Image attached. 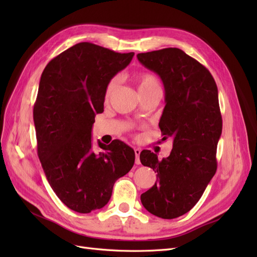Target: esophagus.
<instances>
[{
  "mask_svg": "<svg viewBox=\"0 0 257 257\" xmlns=\"http://www.w3.org/2000/svg\"><path fill=\"white\" fill-rule=\"evenodd\" d=\"M134 151H135V157H136L135 163L137 165H139V164H141V160H139V155H141V149L136 148V149H134Z\"/></svg>",
  "mask_w": 257,
  "mask_h": 257,
  "instance_id": "34e87169",
  "label": "esophagus"
}]
</instances>
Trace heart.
Masks as SVG:
<instances>
[{"mask_svg":"<svg viewBox=\"0 0 257 257\" xmlns=\"http://www.w3.org/2000/svg\"><path fill=\"white\" fill-rule=\"evenodd\" d=\"M120 81L119 77H113V78L108 82L106 90H105V100H109L112 94L114 93L116 87H118ZM160 89V82L157 77L150 73H143L138 76V90L141 95L146 92L152 90Z\"/></svg>","mask_w":257,"mask_h":257,"instance_id":"obj_1","label":"heart"}]
</instances>
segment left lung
<instances>
[{
	"label": "left lung",
	"instance_id": "left-lung-1",
	"mask_svg": "<svg viewBox=\"0 0 257 257\" xmlns=\"http://www.w3.org/2000/svg\"><path fill=\"white\" fill-rule=\"evenodd\" d=\"M137 59L164 83L165 108L159 126L163 138H173L169 157L159 160L150 150L141 153L157 182L141 199L162 219L181 216L196 205L216 172V147L222 115L216 83L208 69L178 48L138 53Z\"/></svg>",
	"mask_w": 257,
	"mask_h": 257
}]
</instances>
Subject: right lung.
Here are the masks:
<instances>
[{"label": "right lung", "mask_w": 257, "mask_h": 257, "mask_svg": "<svg viewBox=\"0 0 257 257\" xmlns=\"http://www.w3.org/2000/svg\"><path fill=\"white\" fill-rule=\"evenodd\" d=\"M133 57L84 42L53 58L42 74L33 109L37 154L53 192L76 212L103 208L134 165L135 152L123 142H98L103 151L95 153L91 139L108 82Z\"/></svg>", "instance_id": "obj_1"}]
</instances>
